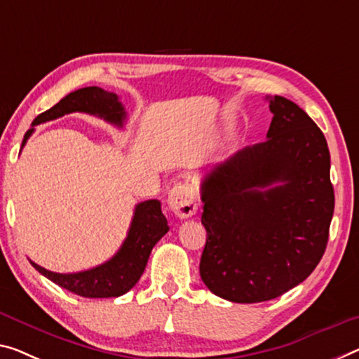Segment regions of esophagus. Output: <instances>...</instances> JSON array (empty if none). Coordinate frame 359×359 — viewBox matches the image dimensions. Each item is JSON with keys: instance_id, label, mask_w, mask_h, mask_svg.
I'll return each mask as SVG.
<instances>
[{"instance_id": "34e87169", "label": "esophagus", "mask_w": 359, "mask_h": 359, "mask_svg": "<svg viewBox=\"0 0 359 359\" xmlns=\"http://www.w3.org/2000/svg\"><path fill=\"white\" fill-rule=\"evenodd\" d=\"M167 203L178 218H189L197 212L196 194L189 184H176L170 191Z\"/></svg>"}]
</instances>
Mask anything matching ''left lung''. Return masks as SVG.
<instances>
[{"label":"left lung","instance_id":"left-lung-1","mask_svg":"<svg viewBox=\"0 0 359 359\" xmlns=\"http://www.w3.org/2000/svg\"><path fill=\"white\" fill-rule=\"evenodd\" d=\"M266 99V141L215 165L201 184V278L236 303L271 300L303 283L324 255L334 215L323 131L295 102Z\"/></svg>","mask_w":359,"mask_h":359}]
</instances>
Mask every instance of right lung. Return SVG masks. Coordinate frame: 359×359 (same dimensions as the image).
Listing matches in <instances>:
<instances>
[{
  "instance_id": "right-lung-1",
  "label": "right lung",
  "mask_w": 359,
  "mask_h": 359,
  "mask_svg": "<svg viewBox=\"0 0 359 359\" xmlns=\"http://www.w3.org/2000/svg\"><path fill=\"white\" fill-rule=\"evenodd\" d=\"M72 112L97 115V117L112 125H117L120 128L123 126L126 118L125 107L115 93L104 91L102 88L97 86H86L70 93L64 99H60L56 106L38 115L33 120L32 128L25 133L22 147L25 146L27 140L35 131L36 125L56 120ZM168 222L162 213L161 202L152 198V201L137 203L128 236H126L118 252L106 263L86 269V271L69 274L48 271L40 264L33 262L30 263L38 273L53 280L54 284L80 297H88V299L120 297L126 294L140 280L154 245L168 233Z\"/></svg>"
}]
</instances>
